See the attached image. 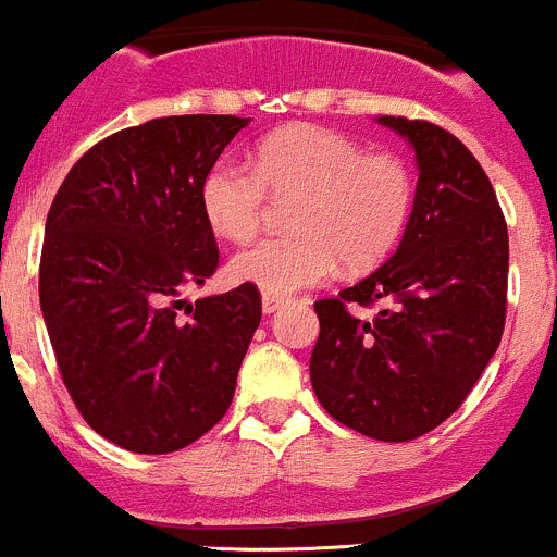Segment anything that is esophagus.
<instances>
[{
	"mask_svg": "<svg viewBox=\"0 0 557 557\" xmlns=\"http://www.w3.org/2000/svg\"><path fill=\"white\" fill-rule=\"evenodd\" d=\"M281 306H284V300H281V297L262 295V311H265V313H276Z\"/></svg>",
	"mask_w": 557,
	"mask_h": 557,
	"instance_id": "esophagus-1",
	"label": "esophagus"
}]
</instances>
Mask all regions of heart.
<instances>
[{
  "label": "heart",
  "mask_w": 557,
  "mask_h": 557,
  "mask_svg": "<svg viewBox=\"0 0 557 557\" xmlns=\"http://www.w3.org/2000/svg\"><path fill=\"white\" fill-rule=\"evenodd\" d=\"M268 197L295 200L286 216L295 235L240 251L233 273L278 297L322 284L341 260L351 271L382 262L409 224L414 175L395 153H366L344 132L295 124L262 137L251 168L219 159L200 186L206 224L233 244L260 230Z\"/></svg>",
  "instance_id": "obj_1"
}]
</instances>
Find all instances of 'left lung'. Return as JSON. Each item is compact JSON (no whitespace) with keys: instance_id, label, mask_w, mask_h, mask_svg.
<instances>
[{"instance_id":"8db88e82","label":"left lung","mask_w":557,"mask_h":557,"mask_svg":"<svg viewBox=\"0 0 557 557\" xmlns=\"http://www.w3.org/2000/svg\"><path fill=\"white\" fill-rule=\"evenodd\" d=\"M414 148L420 181L395 255L313 302L311 384L330 417L379 442H411L460 409L506 322L509 233L482 164L453 132L379 115ZM349 305H379L373 320Z\"/></svg>"}]
</instances>
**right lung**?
<instances>
[{
  "label": "right lung",
  "mask_w": 557,
  "mask_h": 557,
  "mask_svg": "<svg viewBox=\"0 0 557 557\" xmlns=\"http://www.w3.org/2000/svg\"><path fill=\"white\" fill-rule=\"evenodd\" d=\"M238 115H168L91 146L48 211L40 306L64 387L108 442L168 455L211 431L260 327L255 284L186 302L219 268L200 186Z\"/></svg>",
  "instance_id": "right-lung-1"
}]
</instances>
